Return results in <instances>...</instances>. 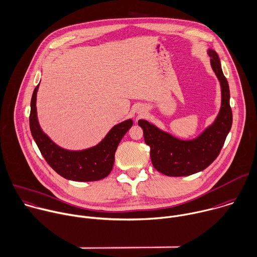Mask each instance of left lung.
Masks as SVG:
<instances>
[{"label": "left lung", "mask_w": 257, "mask_h": 257, "mask_svg": "<svg viewBox=\"0 0 257 257\" xmlns=\"http://www.w3.org/2000/svg\"><path fill=\"white\" fill-rule=\"evenodd\" d=\"M211 65L222 88V106L214 123L199 137L191 141H182L159 130L147 120L138 124L143 128L145 143L150 147L153 166L167 176H187L202 171L210 166L224 146L232 126L230 90L223 74L220 59L213 49H209Z\"/></svg>", "instance_id": "1"}]
</instances>
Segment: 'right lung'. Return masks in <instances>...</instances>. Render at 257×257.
I'll use <instances>...</instances> for the list:
<instances>
[{
    "label": "right lung",
    "mask_w": 257,
    "mask_h": 257,
    "mask_svg": "<svg viewBox=\"0 0 257 257\" xmlns=\"http://www.w3.org/2000/svg\"><path fill=\"white\" fill-rule=\"evenodd\" d=\"M35 87L31 98L29 125L31 135L41 155L58 174L74 181H96L105 178L112 170L115 151L122 137L132 127L133 120L127 119L114 125L97 146L83 151H68L57 146L40 128L36 113Z\"/></svg>",
    "instance_id": "right-lung-1"
}]
</instances>
